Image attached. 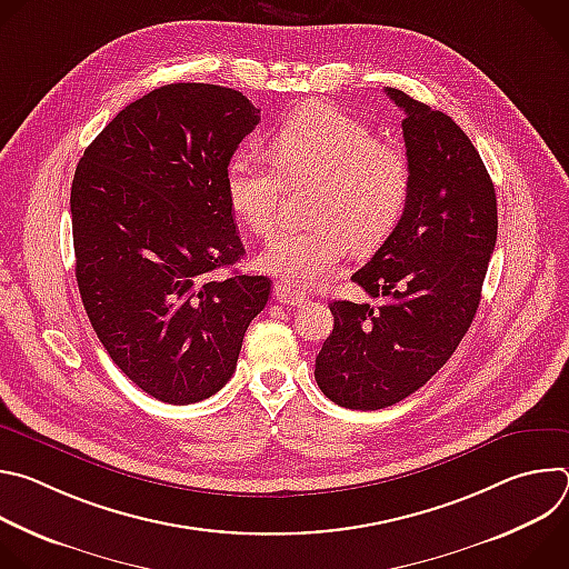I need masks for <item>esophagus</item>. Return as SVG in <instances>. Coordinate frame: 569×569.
<instances>
[{"mask_svg": "<svg viewBox=\"0 0 569 569\" xmlns=\"http://www.w3.org/2000/svg\"><path fill=\"white\" fill-rule=\"evenodd\" d=\"M274 299H277L279 303H283V306H301V303L306 301V295L299 292V290H295V288H290L288 283L279 281V283L274 286Z\"/></svg>", "mask_w": 569, "mask_h": 569, "instance_id": "1", "label": "esophagus"}]
</instances>
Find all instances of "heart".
<instances>
[{
	"mask_svg": "<svg viewBox=\"0 0 569 569\" xmlns=\"http://www.w3.org/2000/svg\"><path fill=\"white\" fill-rule=\"evenodd\" d=\"M274 161L238 150L227 164L231 211L254 236H270L290 184L315 180L303 229H283L259 263L295 290L327 279L349 246L365 254L400 224L412 198V164L400 146L380 141L360 119L331 103L292 110L272 134Z\"/></svg>",
	"mask_w": 569,
	"mask_h": 569,
	"instance_id": "heart-1",
	"label": "heart"
}]
</instances>
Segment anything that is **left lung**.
Instances as JSON below:
<instances>
[{"label": "left lung", "instance_id": "obj_1", "mask_svg": "<svg viewBox=\"0 0 569 569\" xmlns=\"http://www.w3.org/2000/svg\"><path fill=\"white\" fill-rule=\"evenodd\" d=\"M405 112L412 198L400 224L351 281L382 303L331 301L333 333L315 380L349 410H382L423 387L455 353L481 299L498 238V200L466 132L387 88Z\"/></svg>", "mask_w": 569, "mask_h": 569}]
</instances>
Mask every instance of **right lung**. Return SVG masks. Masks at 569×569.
Here are the masks:
<instances>
[{
  "mask_svg": "<svg viewBox=\"0 0 569 569\" xmlns=\"http://www.w3.org/2000/svg\"><path fill=\"white\" fill-rule=\"evenodd\" d=\"M259 121L236 90L173 83L123 108L78 161L80 299L112 362L157 400L222 389L268 303V277H216L246 254L224 173Z\"/></svg>",
  "mask_w": 569,
  "mask_h": 569,
  "instance_id": "right-lung-1",
  "label": "right lung"
}]
</instances>
